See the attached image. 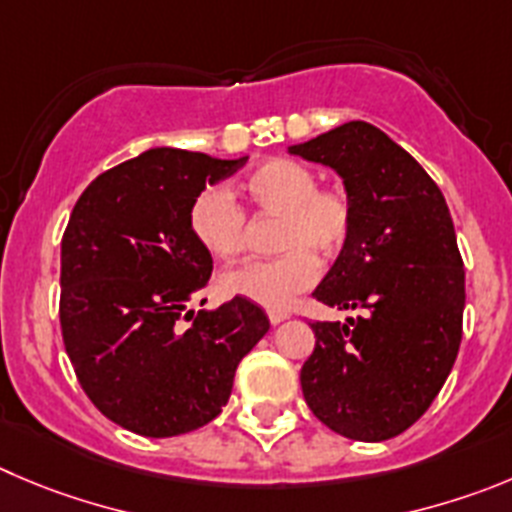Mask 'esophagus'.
<instances>
[{"mask_svg": "<svg viewBox=\"0 0 512 512\" xmlns=\"http://www.w3.org/2000/svg\"><path fill=\"white\" fill-rule=\"evenodd\" d=\"M267 315H270L272 326H280V323L288 321V318H290L288 310H270V313H267Z\"/></svg>", "mask_w": 512, "mask_h": 512, "instance_id": "34e87169", "label": "esophagus"}]
</instances>
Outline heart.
<instances>
[{
	"instance_id": "b5f03b06",
	"label": "heart",
	"mask_w": 512,
	"mask_h": 512,
	"mask_svg": "<svg viewBox=\"0 0 512 512\" xmlns=\"http://www.w3.org/2000/svg\"><path fill=\"white\" fill-rule=\"evenodd\" d=\"M318 171L303 161L272 159L245 179L260 214L280 217L275 260H250L219 275L224 295L283 310L318 278V260L336 257L353 227L351 199L338 186H318ZM189 229L207 255L229 260L247 245V217L227 186H207L189 207Z\"/></svg>"
}]
</instances>
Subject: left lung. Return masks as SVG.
I'll use <instances>...</instances> for the list:
<instances>
[{"label": "left lung", "mask_w": 512, "mask_h": 512, "mask_svg": "<svg viewBox=\"0 0 512 512\" xmlns=\"http://www.w3.org/2000/svg\"><path fill=\"white\" fill-rule=\"evenodd\" d=\"M288 154L336 171L353 207L348 242L313 298L358 315L310 323L305 404L341 437L384 442L427 412L460 351L455 224L427 171L371 123L348 121Z\"/></svg>", "instance_id": "obj_1"}]
</instances>
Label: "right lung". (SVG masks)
I'll use <instances>...</instances> for the list:
<instances>
[{
    "mask_svg": "<svg viewBox=\"0 0 512 512\" xmlns=\"http://www.w3.org/2000/svg\"><path fill=\"white\" fill-rule=\"evenodd\" d=\"M247 164L184 148H148L80 194L60 252V326L95 407L143 437H176L212 422L234 371L270 331L265 310L232 298L186 313L212 275L189 229L199 191ZM204 303V300H202Z\"/></svg>",
    "mask_w": 512,
    "mask_h": 512,
    "instance_id": "right-lung-1",
    "label": "right lung"
}]
</instances>
